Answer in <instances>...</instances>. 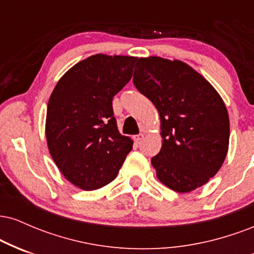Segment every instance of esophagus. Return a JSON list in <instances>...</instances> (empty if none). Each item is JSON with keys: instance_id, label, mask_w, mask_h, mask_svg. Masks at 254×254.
I'll list each match as a JSON object with an SVG mask.
<instances>
[{"instance_id": "obj_1", "label": "esophagus", "mask_w": 254, "mask_h": 254, "mask_svg": "<svg viewBox=\"0 0 254 254\" xmlns=\"http://www.w3.org/2000/svg\"><path fill=\"white\" fill-rule=\"evenodd\" d=\"M143 137H144L143 133H139V135H136V136H133L132 138H133V141L136 142V143H138V142H141V139L143 138Z\"/></svg>"}]
</instances>
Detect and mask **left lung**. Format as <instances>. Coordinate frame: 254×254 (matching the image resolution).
I'll return each instance as SVG.
<instances>
[{
    "instance_id": "1",
    "label": "left lung",
    "mask_w": 254,
    "mask_h": 254,
    "mask_svg": "<svg viewBox=\"0 0 254 254\" xmlns=\"http://www.w3.org/2000/svg\"><path fill=\"white\" fill-rule=\"evenodd\" d=\"M133 84L160 116L162 147L151 157L156 177L186 193L222 166L229 145V116L217 90L189 64L157 56L138 58Z\"/></svg>"
}]
</instances>
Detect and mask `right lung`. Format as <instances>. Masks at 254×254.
Instances as JSON below:
<instances>
[{
	"instance_id": "right-lung-1",
	"label": "right lung",
	"mask_w": 254,
	"mask_h": 254,
	"mask_svg": "<svg viewBox=\"0 0 254 254\" xmlns=\"http://www.w3.org/2000/svg\"><path fill=\"white\" fill-rule=\"evenodd\" d=\"M136 60L93 55L71 66L49 99V151L64 178L82 190L112 182L132 149V139L119 132L112 99L130 81Z\"/></svg>"
}]
</instances>
